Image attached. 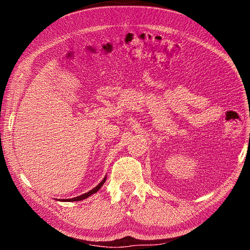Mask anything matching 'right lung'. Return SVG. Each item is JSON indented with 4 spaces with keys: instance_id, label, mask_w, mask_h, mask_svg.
<instances>
[{
    "instance_id": "1",
    "label": "right lung",
    "mask_w": 250,
    "mask_h": 250,
    "mask_svg": "<svg viewBox=\"0 0 250 250\" xmlns=\"http://www.w3.org/2000/svg\"><path fill=\"white\" fill-rule=\"evenodd\" d=\"M105 179H107V177H104V179L100 182V183L96 186L95 188H92L91 191H89V192H87V193H84V194H83V195H79V196H77V197H74V198H65V200H62V202H78V201H83V200H84V198H87V197H89L90 195H92V194H95V193H97L98 192V189H100L101 188V186L104 185V183L105 182ZM61 201V200H59Z\"/></svg>"
}]
</instances>
